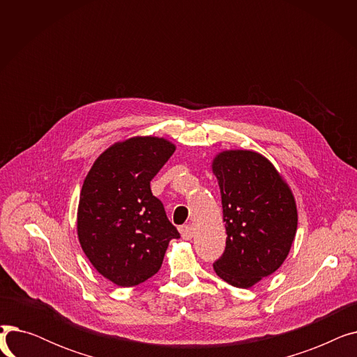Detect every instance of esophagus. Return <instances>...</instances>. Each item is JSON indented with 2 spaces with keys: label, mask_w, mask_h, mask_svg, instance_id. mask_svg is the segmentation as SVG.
Wrapping results in <instances>:
<instances>
[{
  "label": "esophagus",
  "mask_w": 357,
  "mask_h": 357,
  "mask_svg": "<svg viewBox=\"0 0 357 357\" xmlns=\"http://www.w3.org/2000/svg\"><path fill=\"white\" fill-rule=\"evenodd\" d=\"M181 234H182L183 240H191L192 234H194L192 226H190V224H185V226L181 227Z\"/></svg>",
  "instance_id": "34e87169"
}]
</instances>
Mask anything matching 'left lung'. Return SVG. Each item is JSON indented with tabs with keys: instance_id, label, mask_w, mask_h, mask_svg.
<instances>
[{
	"instance_id": "obj_1",
	"label": "left lung",
	"mask_w": 357,
	"mask_h": 357,
	"mask_svg": "<svg viewBox=\"0 0 357 357\" xmlns=\"http://www.w3.org/2000/svg\"><path fill=\"white\" fill-rule=\"evenodd\" d=\"M213 172L227 233L213 266L227 284L250 288L287 259L296 233L295 199L273 165L250 150L220 153Z\"/></svg>"
}]
</instances>
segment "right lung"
<instances>
[{"instance_id":"1","label":"right lung","mask_w":357,"mask_h":357,"mask_svg":"<svg viewBox=\"0 0 357 357\" xmlns=\"http://www.w3.org/2000/svg\"><path fill=\"white\" fill-rule=\"evenodd\" d=\"M174 152L165 139H128L107 149L84 181L79 243L92 266L119 287L139 285L158 273L169 241L181 237L150 190Z\"/></svg>"}]
</instances>
